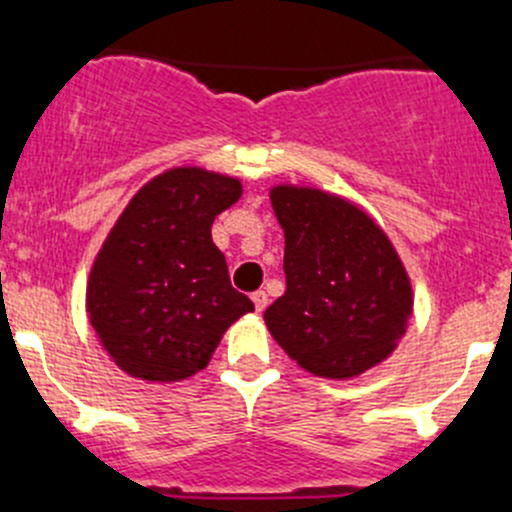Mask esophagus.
I'll return each mask as SVG.
<instances>
[{"label":"esophagus","mask_w":512,"mask_h":512,"mask_svg":"<svg viewBox=\"0 0 512 512\" xmlns=\"http://www.w3.org/2000/svg\"><path fill=\"white\" fill-rule=\"evenodd\" d=\"M252 302H255V310L262 312L267 307V292L265 290H257L252 292Z\"/></svg>","instance_id":"obj_1"}]
</instances>
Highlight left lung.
Segmentation results:
<instances>
[{
  "instance_id": "8db88e82",
  "label": "left lung",
  "mask_w": 512,
  "mask_h": 512,
  "mask_svg": "<svg viewBox=\"0 0 512 512\" xmlns=\"http://www.w3.org/2000/svg\"><path fill=\"white\" fill-rule=\"evenodd\" d=\"M285 230V295L265 310L277 345L327 380H352L395 352L413 315L398 250L362 207L335 192L275 185Z\"/></svg>"
}]
</instances>
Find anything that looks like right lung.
Listing matches in <instances>:
<instances>
[{
  "mask_svg": "<svg viewBox=\"0 0 512 512\" xmlns=\"http://www.w3.org/2000/svg\"><path fill=\"white\" fill-rule=\"evenodd\" d=\"M240 197L237 177L172 167L117 217L89 270L87 317L119 370L187 380L205 370L227 327L255 310L212 242L215 217Z\"/></svg>",
  "mask_w": 512,
  "mask_h": 512,
  "instance_id": "1",
  "label": "right lung"
}]
</instances>
